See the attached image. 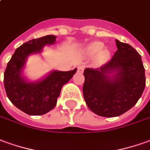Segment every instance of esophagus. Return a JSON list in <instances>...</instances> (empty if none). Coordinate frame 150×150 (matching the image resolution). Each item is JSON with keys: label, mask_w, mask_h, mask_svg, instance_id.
<instances>
[{"label": "esophagus", "mask_w": 150, "mask_h": 150, "mask_svg": "<svg viewBox=\"0 0 150 150\" xmlns=\"http://www.w3.org/2000/svg\"><path fill=\"white\" fill-rule=\"evenodd\" d=\"M83 66H79V67H78V71L79 72H82L83 71Z\"/></svg>", "instance_id": "34e87169"}]
</instances>
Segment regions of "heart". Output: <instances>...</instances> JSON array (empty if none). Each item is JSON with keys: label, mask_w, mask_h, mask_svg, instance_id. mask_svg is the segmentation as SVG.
<instances>
[{"label": "heart", "mask_w": 150, "mask_h": 150, "mask_svg": "<svg viewBox=\"0 0 150 150\" xmlns=\"http://www.w3.org/2000/svg\"><path fill=\"white\" fill-rule=\"evenodd\" d=\"M104 44L100 41H94L86 46L83 53L88 57L96 56V62L97 64L102 65L107 62L110 58V52L105 50Z\"/></svg>", "instance_id": "b5f03b06"}]
</instances>
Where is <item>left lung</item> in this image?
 <instances>
[{
	"mask_svg": "<svg viewBox=\"0 0 150 150\" xmlns=\"http://www.w3.org/2000/svg\"><path fill=\"white\" fill-rule=\"evenodd\" d=\"M118 50L100 68H86L83 94L87 105L96 115L116 117L137 104L145 87L141 55L128 44L116 40Z\"/></svg>",
	"mask_w": 150,
	"mask_h": 150,
	"instance_id": "obj_1",
	"label": "left lung"
}]
</instances>
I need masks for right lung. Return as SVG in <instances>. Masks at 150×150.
<instances>
[{
	"label": "right lung",
	"mask_w": 150,
	"mask_h": 150,
	"mask_svg": "<svg viewBox=\"0 0 150 150\" xmlns=\"http://www.w3.org/2000/svg\"><path fill=\"white\" fill-rule=\"evenodd\" d=\"M56 36L48 35L33 39L18 47L7 64L4 85L7 97L18 109L29 115H42L55 107L62 86L72 78L77 69L69 71H52L37 81H29L23 75L28 57L53 45Z\"/></svg>",
	"instance_id": "obj_1"
}]
</instances>
